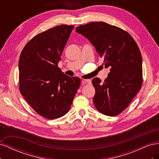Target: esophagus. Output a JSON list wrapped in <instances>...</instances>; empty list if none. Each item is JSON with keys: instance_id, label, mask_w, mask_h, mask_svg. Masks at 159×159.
<instances>
[{"instance_id": "obj_1", "label": "esophagus", "mask_w": 159, "mask_h": 159, "mask_svg": "<svg viewBox=\"0 0 159 159\" xmlns=\"http://www.w3.org/2000/svg\"><path fill=\"white\" fill-rule=\"evenodd\" d=\"M81 83H82V85L85 84H91V80H83L81 81Z\"/></svg>"}]
</instances>
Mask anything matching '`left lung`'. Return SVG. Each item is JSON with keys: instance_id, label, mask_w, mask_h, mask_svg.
<instances>
[{"instance_id": "obj_1", "label": "left lung", "mask_w": 159, "mask_h": 159, "mask_svg": "<svg viewBox=\"0 0 159 159\" xmlns=\"http://www.w3.org/2000/svg\"><path fill=\"white\" fill-rule=\"evenodd\" d=\"M76 32L90 41L105 68L110 69L103 82L92 80L95 89V108L108 116H116L125 109L143 84L142 56L129 34L103 22H90L76 28Z\"/></svg>"}]
</instances>
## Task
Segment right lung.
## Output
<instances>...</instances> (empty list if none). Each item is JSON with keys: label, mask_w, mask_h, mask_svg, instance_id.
<instances>
[{"label": "right lung", "mask_w": 159, "mask_h": 159, "mask_svg": "<svg viewBox=\"0 0 159 159\" xmlns=\"http://www.w3.org/2000/svg\"><path fill=\"white\" fill-rule=\"evenodd\" d=\"M74 26L60 25L38 34L19 58V90L32 109L54 119L68 112L81 79L65 75L57 67Z\"/></svg>", "instance_id": "right-lung-1"}]
</instances>
